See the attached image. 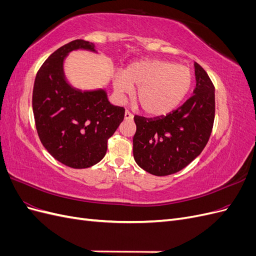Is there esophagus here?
<instances>
[{
	"label": "esophagus",
	"mask_w": 256,
	"mask_h": 256,
	"mask_svg": "<svg viewBox=\"0 0 256 256\" xmlns=\"http://www.w3.org/2000/svg\"><path fill=\"white\" fill-rule=\"evenodd\" d=\"M124 118H125V120H131L134 118V115L131 114L129 111H125V115H124Z\"/></svg>",
	"instance_id": "esophagus-1"
}]
</instances>
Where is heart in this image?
Wrapping results in <instances>:
<instances>
[{"label": "heart", "mask_w": 256, "mask_h": 256, "mask_svg": "<svg viewBox=\"0 0 256 256\" xmlns=\"http://www.w3.org/2000/svg\"><path fill=\"white\" fill-rule=\"evenodd\" d=\"M192 72L188 67L162 60H143L129 65L122 74L113 78V88L120 97L138 86L136 99L142 110L152 116L172 112L188 94Z\"/></svg>", "instance_id": "heart-1"}]
</instances>
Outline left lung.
Returning <instances> with one entry per match:
<instances>
[{"label":"left lung","mask_w":256,"mask_h":256,"mask_svg":"<svg viewBox=\"0 0 256 256\" xmlns=\"http://www.w3.org/2000/svg\"><path fill=\"white\" fill-rule=\"evenodd\" d=\"M196 86L178 109L154 118L134 116V158L144 171L166 176L180 171L202 152L214 120V88L194 63Z\"/></svg>","instance_id":"left-lung-1"}]
</instances>
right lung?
<instances>
[{
    "mask_svg": "<svg viewBox=\"0 0 256 256\" xmlns=\"http://www.w3.org/2000/svg\"><path fill=\"white\" fill-rule=\"evenodd\" d=\"M74 50L97 53L94 44L83 40L54 51L36 74L32 106L44 148L60 164L86 168L104 157L108 138L122 122L125 109L111 104L102 88L81 90L68 83L64 60Z\"/></svg>",
    "mask_w": 256,
    "mask_h": 256,
    "instance_id": "1",
    "label": "right lung"
}]
</instances>
